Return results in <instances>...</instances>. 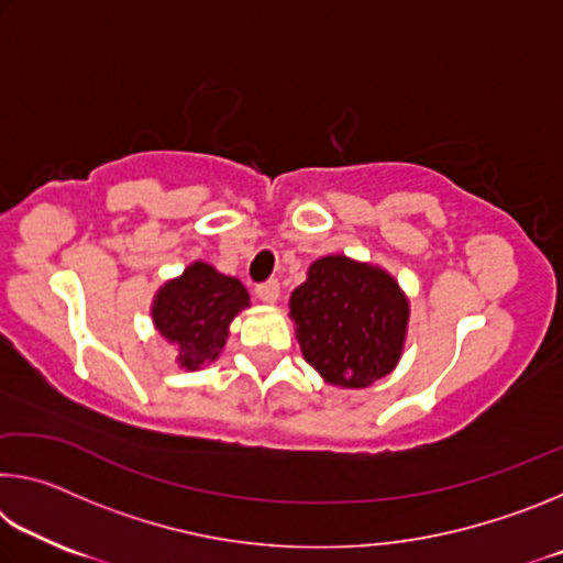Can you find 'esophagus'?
Returning <instances> with one entry per match:
<instances>
[{"label":"esophagus","instance_id":"1","mask_svg":"<svg viewBox=\"0 0 563 563\" xmlns=\"http://www.w3.org/2000/svg\"><path fill=\"white\" fill-rule=\"evenodd\" d=\"M255 295H258L261 302L273 305V302H278V298H280V285H278V280H268V283H263V285H258V288H255Z\"/></svg>","mask_w":563,"mask_h":563}]
</instances>
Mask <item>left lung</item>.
I'll list each match as a JSON object with an SVG mask.
<instances>
[{"label":"left lung","mask_w":563,"mask_h":563,"mask_svg":"<svg viewBox=\"0 0 563 563\" xmlns=\"http://www.w3.org/2000/svg\"><path fill=\"white\" fill-rule=\"evenodd\" d=\"M288 308L305 362L332 387H369L402 357L409 298L379 265L322 255Z\"/></svg>","instance_id":"left-lung-1"}]
</instances>
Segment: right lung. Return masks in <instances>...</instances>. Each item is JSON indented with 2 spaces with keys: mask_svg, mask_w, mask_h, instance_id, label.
<instances>
[{
  "mask_svg": "<svg viewBox=\"0 0 563 563\" xmlns=\"http://www.w3.org/2000/svg\"><path fill=\"white\" fill-rule=\"evenodd\" d=\"M245 308H251V295L241 280L194 261L156 290L151 320L158 335L174 345L178 367L194 373L221 357L231 322Z\"/></svg>",
  "mask_w": 563,
  "mask_h": 563,
  "instance_id": "1",
  "label": "right lung"
}]
</instances>
